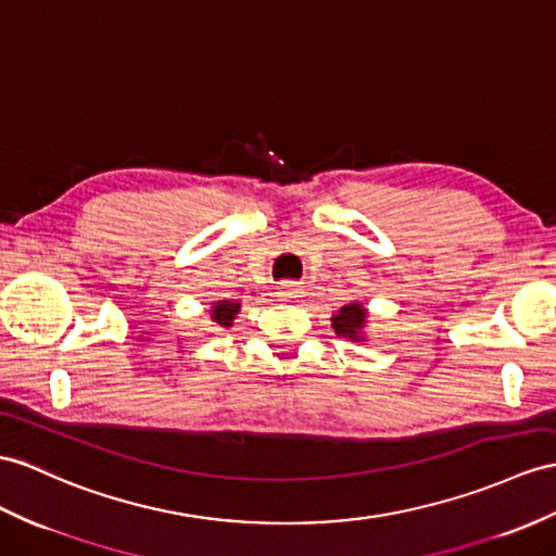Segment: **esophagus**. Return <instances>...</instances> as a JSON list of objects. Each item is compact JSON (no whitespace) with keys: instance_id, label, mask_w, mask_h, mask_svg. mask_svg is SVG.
<instances>
[{"instance_id":"esophagus-1","label":"esophagus","mask_w":556,"mask_h":556,"mask_svg":"<svg viewBox=\"0 0 556 556\" xmlns=\"http://www.w3.org/2000/svg\"><path fill=\"white\" fill-rule=\"evenodd\" d=\"M300 292H302V286L294 280L280 282V288H278V296H282V300H294V296H300Z\"/></svg>"}]
</instances>
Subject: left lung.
Listing matches in <instances>:
<instances>
[{"instance_id": "1", "label": "left lung", "mask_w": 556, "mask_h": 556, "mask_svg": "<svg viewBox=\"0 0 556 556\" xmlns=\"http://www.w3.org/2000/svg\"><path fill=\"white\" fill-rule=\"evenodd\" d=\"M363 323H365V311L361 308V304H349L337 311V316L332 318V328L337 334L356 340Z\"/></svg>"}]
</instances>
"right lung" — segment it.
Segmentation results:
<instances>
[{
  "instance_id": "1",
  "label": "right lung",
  "mask_w": 556,
  "mask_h": 556,
  "mask_svg": "<svg viewBox=\"0 0 556 556\" xmlns=\"http://www.w3.org/2000/svg\"><path fill=\"white\" fill-rule=\"evenodd\" d=\"M238 308H240V304H236V302H216V306L212 308V318L219 325H224V328H228V325H233Z\"/></svg>"
}]
</instances>
